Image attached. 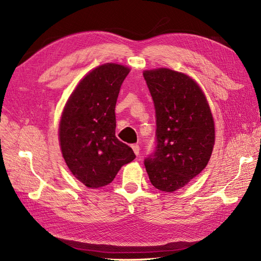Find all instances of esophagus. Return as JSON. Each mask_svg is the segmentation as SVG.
Wrapping results in <instances>:
<instances>
[{
	"mask_svg": "<svg viewBox=\"0 0 261 261\" xmlns=\"http://www.w3.org/2000/svg\"><path fill=\"white\" fill-rule=\"evenodd\" d=\"M132 150H133V152L136 153V155L138 156L139 154H140V146L138 145V144H132Z\"/></svg>",
	"mask_w": 261,
	"mask_h": 261,
	"instance_id": "obj_1",
	"label": "esophagus"
}]
</instances>
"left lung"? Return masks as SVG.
Listing matches in <instances>:
<instances>
[{
    "instance_id": "8db88e82",
    "label": "left lung",
    "mask_w": 261,
    "mask_h": 261,
    "mask_svg": "<svg viewBox=\"0 0 261 261\" xmlns=\"http://www.w3.org/2000/svg\"><path fill=\"white\" fill-rule=\"evenodd\" d=\"M156 113V151L144 162L155 188L174 192L207 165L215 142L210 105L197 82L168 68L143 72Z\"/></svg>"
}]
</instances>
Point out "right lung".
Wrapping results in <instances>:
<instances>
[{"label":"right lung","mask_w":261,"mask_h":261,"mask_svg":"<svg viewBox=\"0 0 261 261\" xmlns=\"http://www.w3.org/2000/svg\"><path fill=\"white\" fill-rule=\"evenodd\" d=\"M130 68L105 63L89 71L66 100L59 122V143L72 175L96 189L114 180L136 159L116 138V102Z\"/></svg>","instance_id":"1"}]
</instances>
